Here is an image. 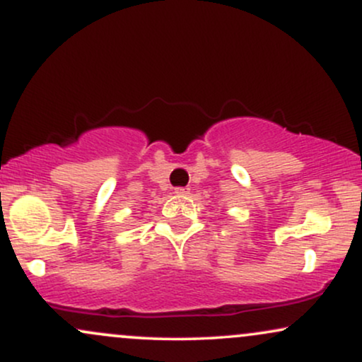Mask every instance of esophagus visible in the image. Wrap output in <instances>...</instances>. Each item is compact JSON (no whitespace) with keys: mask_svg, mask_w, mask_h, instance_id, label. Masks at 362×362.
I'll use <instances>...</instances> for the list:
<instances>
[{"mask_svg":"<svg viewBox=\"0 0 362 362\" xmlns=\"http://www.w3.org/2000/svg\"><path fill=\"white\" fill-rule=\"evenodd\" d=\"M189 190H190V189H187V187H177L175 194H177V195H185V194H189Z\"/></svg>","mask_w":362,"mask_h":362,"instance_id":"34e87169","label":"esophagus"}]
</instances>
